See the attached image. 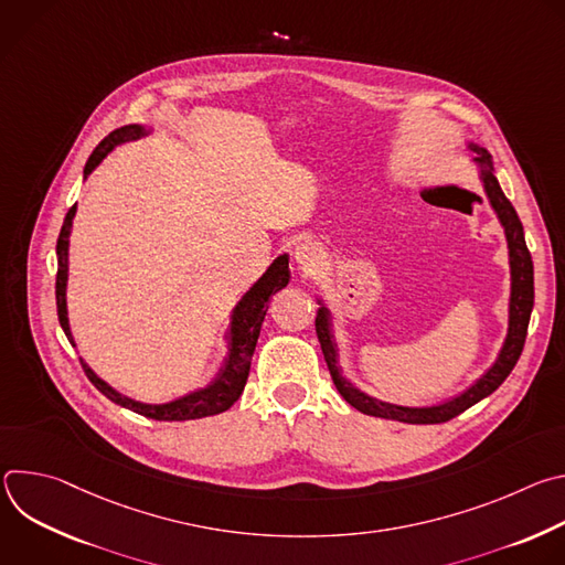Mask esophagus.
<instances>
[{
	"mask_svg": "<svg viewBox=\"0 0 565 565\" xmlns=\"http://www.w3.org/2000/svg\"><path fill=\"white\" fill-rule=\"evenodd\" d=\"M299 266H301V270L306 273V275H310V273H315L317 270V266H319V257H317V253L315 250H303L301 255H299Z\"/></svg>",
	"mask_w": 565,
	"mask_h": 565,
	"instance_id": "1",
	"label": "esophagus"
}]
</instances>
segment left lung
Wrapping results in <instances>:
<instances>
[{"instance_id": "obj_1", "label": "left lung", "mask_w": 565, "mask_h": 565, "mask_svg": "<svg viewBox=\"0 0 565 565\" xmlns=\"http://www.w3.org/2000/svg\"><path fill=\"white\" fill-rule=\"evenodd\" d=\"M467 147L476 153L471 163L478 170V179L482 183V190H486V196L505 232L508 241V264H510V303H508V335L503 340V347L494 360V364L482 373L469 388H465L460 395L440 402V405L431 407H407V405H393V402L373 397L364 391H360L355 384H351L340 369L338 362V344L333 335V321H331V310L324 303V297H319L317 303V317H315V331L321 344V353H324V360L329 364L331 377L340 395L349 402L351 407H355L360 414L373 416V418H384V420H397V423H409V425H436V423H447L476 405L478 399L492 395L505 377L512 373L514 364L521 358L525 335H527V324H530V315L534 306V266L532 257L525 246V234L523 225L519 221V214L514 205L508 201L503 194L497 170H494V160L490 151L473 142L467 140Z\"/></svg>"}]
</instances>
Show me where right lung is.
<instances>
[{"instance_id":"1","label":"right lung","mask_w":565,"mask_h":565,"mask_svg":"<svg viewBox=\"0 0 565 565\" xmlns=\"http://www.w3.org/2000/svg\"><path fill=\"white\" fill-rule=\"evenodd\" d=\"M147 134H151L145 125H125L116 131H111L89 156L87 166H85V181L94 174V170H98V166L103 160L122 142L127 140H138L145 138ZM75 210L77 205H73L62 223L60 236H57V279H55V301H57V317H60V327L64 331V335L68 338V342L75 347L73 335H71V327H68V308H66V284H68V236L73 230V218H75ZM290 281V270H288V255H279L268 270L244 292L236 301V306L230 312V327H227V355L225 362L221 366V371L216 373V377L196 388L190 391L181 397H174L170 402H140L136 397H129L125 393H120L118 388H114L111 384H107L103 377H98L94 373V369L79 358L83 362V369L87 373V377L94 382V386L107 395L116 405L140 414L145 418L151 420H168V423H183V420H196V418H207V416H216L227 412L234 402L238 399V395L244 393V386L248 382V373H250V362H253V353L259 340V331L264 324V317L268 310V301L275 292H279L281 288H286Z\"/></svg>"}]
</instances>
